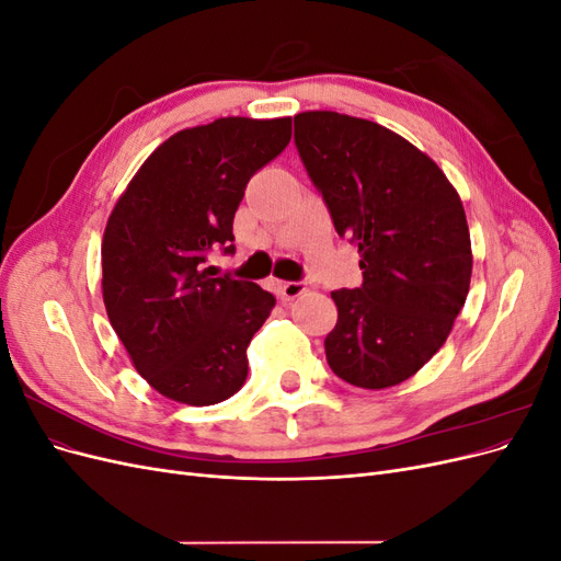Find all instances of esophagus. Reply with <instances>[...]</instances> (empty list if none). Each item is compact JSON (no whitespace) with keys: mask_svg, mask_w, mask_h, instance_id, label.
<instances>
[{"mask_svg":"<svg viewBox=\"0 0 561 561\" xmlns=\"http://www.w3.org/2000/svg\"><path fill=\"white\" fill-rule=\"evenodd\" d=\"M276 287H278V295H280L283 301H290V299L307 293V283H304V280H283Z\"/></svg>","mask_w":561,"mask_h":561,"instance_id":"esophagus-1","label":"esophagus"}]
</instances>
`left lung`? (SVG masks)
Instances as JSON below:
<instances>
[{
    "label": "left lung",
    "instance_id": "obj_1",
    "mask_svg": "<svg viewBox=\"0 0 561 561\" xmlns=\"http://www.w3.org/2000/svg\"><path fill=\"white\" fill-rule=\"evenodd\" d=\"M295 145L363 283L334 290L325 355L358 388L396 386L426 365L461 313L472 252L463 203L423 151L367 118L295 116Z\"/></svg>",
    "mask_w": 561,
    "mask_h": 561
}]
</instances>
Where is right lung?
<instances>
[{
	"label": "right lung",
	"instance_id": "add662e5",
	"mask_svg": "<svg viewBox=\"0 0 561 561\" xmlns=\"http://www.w3.org/2000/svg\"><path fill=\"white\" fill-rule=\"evenodd\" d=\"M290 118L227 116L168 138L116 201L103 239V299L135 369L161 396L206 407L248 377L245 348L274 309L257 283L215 276L233 254L250 178L290 142Z\"/></svg>",
	"mask_w": 561,
	"mask_h": 561
}]
</instances>
